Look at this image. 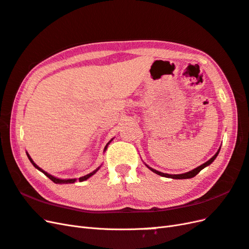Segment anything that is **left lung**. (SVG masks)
I'll list each match as a JSON object with an SVG mask.
<instances>
[{"label": "left lung", "mask_w": 249, "mask_h": 249, "mask_svg": "<svg viewBox=\"0 0 249 249\" xmlns=\"http://www.w3.org/2000/svg\"><path fill=\"white\" fill-rule=\"evenodd\" d=\"M219 151H220V149L217 151V153H216L214 156H213L212 159H210L207 162H204V164H202L201 166L197 167V168H195V169H193V170H191V171H189V172H187V173H182V174H167V173H162V172H160V171H156L155 169H152V168H150V167L147 166V165H146V166H147L149 169H150L152 172L156 173L158 175H160V176H162V177H168V178H173V179H187V178H192V177L196 176L198 173H199V172L201 171V170H202L203 168H205L207 166L211 165L212 162L214 161V160L217 158V155H218Z\"/></svg>", "instance_id": "obj_1"}]
</instances>
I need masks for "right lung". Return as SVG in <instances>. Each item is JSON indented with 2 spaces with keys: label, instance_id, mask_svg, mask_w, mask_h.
Here are the masks:
<instances>
[{
  "label": "right lung",
  "instance_id": "add662e5",
  "mask_svg": "<svg viewBox=\"0 0 249 249\" xmlns=\"http://www.w3.org/2000/svg\"><path fill=\"white\" fill-rule=\"evenodd\" d=\"M110 142H111V140L109 141V143H110ZM108 143V144H109ZM108 144L107 145H106L105 146V148H104V151L106 150V149H107V146H108ZM27 155H28V159H29L30 160V161L32 162V165L35 167V168H36V169H38L39 170V171L40 172H42V173H44L47 177H49V178L50 179H51L53 182H55V183H74L77 179L76 178H73V179H60V178H56V177H54V176H52L51 174H49V173H47L46 171H44V170H42L41 168H39L36 164H35V162L32 160V159L30 158V156H29V154H28L27 153ZM99 169H100V167H99V168H97L96 170H95V171H93V172H91V173H89V174H88V175H85V176H82V177H80V178H79V181H83V180H87L88 178H89V177L90 176H93L97 171H98V170Z\"/></svg>",
  "mask_w": 249,
  "mask_h": 249
}]
</instances>
